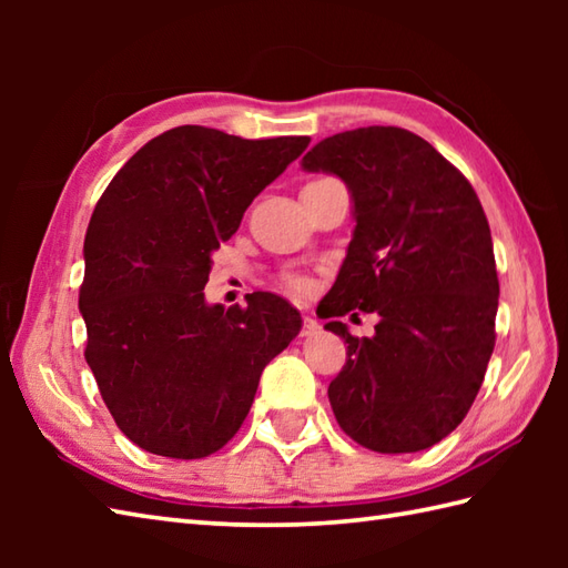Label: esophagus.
Instances as JSON below:
<instances>
[{
	"label": "esophagus",
	"mask_w": 568,
	"mask_h": 568,
	"mask_svg": "<svg viewBox=\"0 0 568 568\" xmlns=\"http://www.w3.org/2000/svg\"><path fill=\"white\" fill-rule=\"evenodd\" d=\"M320 329V324H317V320L312 317V315H305L303 317V334L307 336V334H315Z\"/></svg>",
	"instance_id": "obj_1"
}]
</instances>
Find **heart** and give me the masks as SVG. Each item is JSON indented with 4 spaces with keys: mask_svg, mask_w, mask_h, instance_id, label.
<instances>
[{
    "mask_svg": "<svg viewBox=\"0 0 568 568\" xmlns=\"http://www.w3.org/2000/svg\"><path fill=\"white\" fill-rule=\"evenodd\" d=\"M287 287H291V291H295V293H303L305 291V281L303 277H297V275H293V277H287Z\"/></svg>",
    "mask_w": 568,
    "mask_h": 568,
    "instance_id": "heart-1",
    "label": "heart"
}]
</instances>
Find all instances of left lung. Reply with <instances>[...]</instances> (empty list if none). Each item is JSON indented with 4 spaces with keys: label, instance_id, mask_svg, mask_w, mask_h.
I'll return each mask as SVG.
<instances>
[{
    "label": "left lung",
    "instance_id": "left-lung-1",
    "mask_svg": "<svg viewBox=\"0 0 568 568\" xmlns=\"http://www.w3.org/2000/svg\"><path fill=\"white\" fill-rule=\"evenodd\" d=\"M305 171L339 175L356 229L324 329L346 364L329 383L339 427L371 452L409 454L452 434L474 405L496 346L498 273L486 212L464 173L422 136L364 126L320 141ZM382 317L352 337L336 316Z\"/></svg>",
    "mask_w": 568,
    "mask_h": 568
}]
</instances>
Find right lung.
Returning <instances> with one entry per match:
<instances>
[{
  "mask_svg": "<svg viewBox=\"0 0 568 568\" xmlns=\"http://www.w3.org/2000/svg\"><path fill=\"white\" fill-rule=\"evenodd\" d=\"M307 136L241 139L175 126L106 185L84 236V361L104 405L141 449L202 458L234 437L263 368L303 320L273 293L207 305L212 251L300 153Z\"/></svg>",
  "mask_w": 568,
  "mask_h": 568,
  "instance_id": "add662e5",
  "label": "right lung"
}]
</instances>
